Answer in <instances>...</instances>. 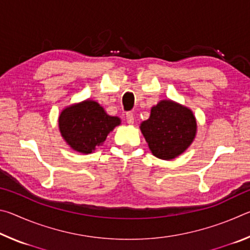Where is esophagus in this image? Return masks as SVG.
<instances>
[{
	"mask_svg": "<svg viewBox=\"0 0 250 250\" xmlns=\"http://www.w3.org/2000/svg\"><path fill=\"white\" fill-rule=\"evenodd\" d=\"M125 119H126V122H128L129 125H132L134 122V115L132 112H126Z\"/></svg>",
	"mask_w": 250,
	"mask_h": 250,
	"instance_id": "1",
	"label": "esophagus"
}]
</instances>
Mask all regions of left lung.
<instances>
[{"label": "left lung", "instance_id": "1", "mask_svg": "<svg viewBox=\"0 0 250 250\" xmlns=\"http://www.w3.org/2000/svg\"><path fill=\"white\" fill-rule=\"evenodd\" d=\"M152 154L172 160L188 149L196 135V119L191 109L172 100H161L150 118L140 125Z\"/></svg>", "mask_w": 250, "mask_h": 250}]
</instances>
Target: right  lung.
<instances>
[{
	"mask_svg": "<svg viewBox=\"0 0 250 250\" xmlns=\"http://www.w3.org/2000/svg\"><path fill=\"white\" fill-rule=\"evenodd\" d=\"M120 124V118L107 115L98 103L89 99L65 108L58 118L59 131L67 145L83 154L103 145Z\"/></svg>",
	"mask_w": 250,
	"mask_h": 250,
	"instance_id": "1",
	"label": "right lung"
}]
</instances>
